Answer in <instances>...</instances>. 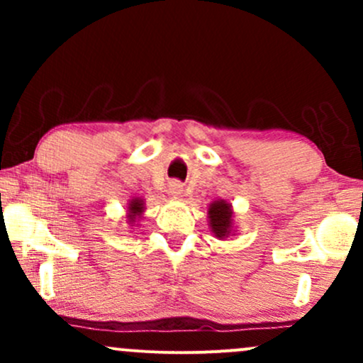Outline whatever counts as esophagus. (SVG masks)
Masks as SVG:
<instances>
[{
    "label": "esophagus",
    "instance_id": "obj_1",
    "mask_svg": "<svg viewBox=\"0 0 363 363\" xmlns=\"http://www.w3.org/2000/svg\"><path fill=\"white\" fill-rule=\"evenodd\" d=\"M169 193L174 196V198H179L182 194V184L179 181H172L169 184Z\"/></svg>",
    "mask_w": 363,
    "mask_h": 363
}]
</instances>
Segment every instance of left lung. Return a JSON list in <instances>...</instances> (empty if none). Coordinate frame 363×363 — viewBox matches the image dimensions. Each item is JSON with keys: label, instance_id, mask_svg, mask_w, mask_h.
Listing matches in <instances>:
<instances>
[{"label": "left lung", "instance_id": "1", "mask_svg": "<svg viewBox=\"0 0 363 363\" xmlns=\"http://www.w3.org/2000/svg\"><path fill=\"white\" fill-rule=\"evenodd\" d=\"M208 218H210V227L215 237L225 239V237L234 234V220H232V205L225 199L213 201L208 208Z\"/></svg>", "mask_w": 363, "mask_h": 363}]
</instances>
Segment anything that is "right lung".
I'll use <instances>...</instances> for the list:
<instances>
[{"label":"right lung","mask_w":363,"mask_h":363,"mask_svg":"<svg viewBox=\"0 0 363 363\" xmlns=\"http://www.w3.org/2000/svg\"><path fill=\"white\" fill-rule=\"evenodd\" d=\"M145 211V201L141 198H133L131 201H129L128 205V222L129 223H135L136 220L141 218V215H143Z\"/></svg>","instance_id":"right-lung-1"}]
</instances>
